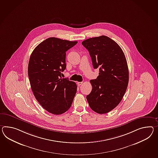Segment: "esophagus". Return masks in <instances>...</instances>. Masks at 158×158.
Returning <instances> with one entry per match:
<instances>
[{
  "instance_id": "34e87169",
  "label": "esophagus",
  "mask_w": 158,
  "mask_h": 158,
  "mask_svg": "<svg viewBox=\"0 0 158 158\" xmlns=\"http://www.w3.org/2000/svg\"><path fill=\"white\" fill-rule=\"evenodd\" d=\"M82 83H83V82H81H81H77V85H78V86H80L81 85H82Z\"/></svg>"
}]
</instances>
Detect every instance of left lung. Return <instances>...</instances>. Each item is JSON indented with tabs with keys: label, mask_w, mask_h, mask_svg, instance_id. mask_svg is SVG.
Listing matches in <instances>:
<instances>
[{
	"label": "left lung",
	"mask_w": 158,
	"mask_h": 158,
	"mask_svg": "<svg viewBox=\"0 0 158 158\" xmlns=\"http://www.w3.org/2000/svg\"><path fill=\"white\" fill-rule=\"evenodd\" d=\"M81 44L88 50L99 76L90 81L93 89L86 98L96 113L111 111L119 104L126 91L129 71L124 54L118 43L102 35L89 38Z\"/></svg>",
	"instance_id": "left-lung-1"
}]
</instances>
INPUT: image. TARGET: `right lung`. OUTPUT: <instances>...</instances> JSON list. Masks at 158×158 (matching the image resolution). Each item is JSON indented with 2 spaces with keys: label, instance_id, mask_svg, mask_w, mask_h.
Segmentation results:
<instances>
[{
  "label": "right lung",
  "instance_id": "add662e5",
  "mask_svg": "<svg viewBox=\"0 0 158 158\" xmlns=\"http://www.w3.org/2000/svg\"><path fill=\"white\" fill-rule=\"evenodd\" d=\"M56 38H49L36 47L28 65L31 89L39 104L54 115L69 110L77 93L73 81L62 79L66 68V51L77 44Z\"/></svg>",
  "mask_w": 158,
  "mask_h": 158
}]
</instances>
